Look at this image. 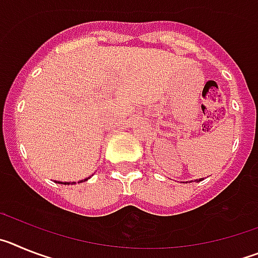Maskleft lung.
<instances>
[{"mask_svg":"<svg viewBox=\"0 0 258 258\" xmlns=\"http://www.w3.org/2000/svg\"><path fill=\"white\" fill-rule=\"evenodd\" d=\"M197 181H198V182H200V181H202V178H200V179H197Z\"/></svg>","mask_w":258,"mask_h":258,"instance_id":"obj_1","label":"left lung"}]
</instances>
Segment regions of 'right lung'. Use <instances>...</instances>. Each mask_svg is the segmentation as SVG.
Returning a JSON list of instances; mask_svg holds the SVG:
<instances>
[{"instance_id":"right-lung-1","label":"right lung","mask_w":258,"mask_h":258,"mask_svg":"<svg viewBox=\"0 0 258 258\" xmlns=\"http://www.w3.org/2000/svg\"><path fill=\"white\" fill-rule=\"evenodd\" d=\"M89 178H85V179H83V181H80L79 183H81V182H85V181H88ZM58 183H61V184H74V183H76V182H58Z\"/></svg>"}]
</instances>
